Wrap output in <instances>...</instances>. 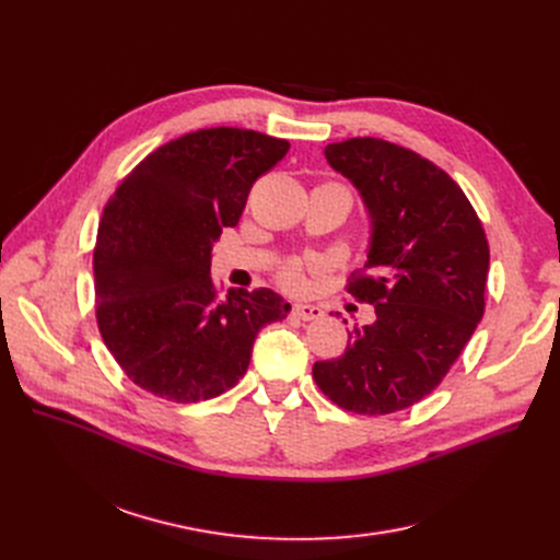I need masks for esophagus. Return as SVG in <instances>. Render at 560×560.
Instances as JSON below:
<instances>
[{"label":"esophagus","mask_w":560,"mask_h":560,"mask_svg":"<svg viewBox=\"0 0 560 560\" xmlns=\"http://www.w3.org/2000/svg\"><path fill=\"white\" fill-rule=\"evenodd\" d=\"M294 316L303 318V322H314V318H322L324 310L318 305H310V303H294Z\"/></svg>","instance_id":"obj_1"}]
</instances>
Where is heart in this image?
I'll return each instance as SVG.
<instances>
[{
  "mask_svg": "<svg viewBox=\"0 0 560 560\" xmlns=\"http://www.w3.org/2000/svg\"><path fill=\"white\" fill-rule=\"evenodd\" d=\"M282 282L287 284V287H296L301 280H303V271H301V266L299 264H289L287 269L282 271Z\"/></svg>",
  "mask_w": 560,
  "mask_h": 560,
  "instance_id": "heart-1",
  "label": "heart"
}]
</instances>
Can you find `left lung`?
<instances>
[{
    "label": "left lung",
    "instance_id": "8db88e82",
    "mask_svg": "<svg viewBox=\"0 0 560 560\" xmlns=\"http://www.w3.org/2000/svg\"><path fill=\"white\" fill-rule=\"evenodd\" d=\"M326 159L369 211L364 269L346 291L374 305L376 322L312 376L343 410L389 415L442 383L483 318L488 238L460 186L408 148L364 137L326 145Z\"/></svg>",
    "mask_w": 560,
    "mask_h": 560
}]
</instances>
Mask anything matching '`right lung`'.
<instances>
[{
  "label": "right lung",
  "instance_id": "1",
  "mask_svg": "<svg viewBox=\"0 0 560 560\" xmlns=\"http://www.w3.org/2000/svg\"><path fill=\"white\" fill-rule=\"evenodd\" d=\"M287 150L253 129H198L150 152L106 202L93 250L97 328L141 389L177 404L228 392L257 332L289 314L264 287L221 296L209 273L223 228Z\"/></svg>",
  "mask_w": 560,
  "mask_h": 560
}]
</instances>
